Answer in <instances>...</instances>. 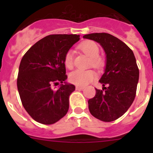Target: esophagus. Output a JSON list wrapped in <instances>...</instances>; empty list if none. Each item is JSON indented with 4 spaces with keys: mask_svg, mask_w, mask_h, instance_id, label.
Wrapping results in <instances>:
<instances>
[{
    "mask_svg": "<svg viewBox=\"0 0 153 153\" xmlns=\"http://www.w3.org/2000/svg\"><path fill=\"white\" fill-rule=\"evenodd\" d=\"M76 89H84V86H76Z\"/></svg>",
    "mask_w": 153,
    "mask_h": 153,
    "instance_id": "obj_1",
    "label": "esophagus"
}]
</instances>
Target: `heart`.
<instances>
[{
    "label": "heart",
    "mask_w": 153,
    "mask_h": 153,
    "mask_svg": "<svg viewBox=\"0 0 153 153\" xmlns=\"http://www.w3.org/2000/svg\"><path fill=\"white\" fill-rule=\"evenodd\" d=\"M83 52L91 58L92 67L99 69L104 64V60L99 56V47L98 44L92 41H85L79 46ZM64 64L68 69H72L73 67V52L72 50L67 51L64 56ZM95 78V73L92 70H81L76 69L69 75V80L76 85L84 86L92 81Z\"/></svg>",
    "instance_id": "b5f03b06"
}]
</instances>
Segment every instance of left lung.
Instances as JSON below:
<instances>
[{
  "instance_id": "1",
  "label": "left lung",
  "mask_w": 153,
  "mask_h": 153,
  "mask_svg": "<svg viewBox=\"0 0 153 153\" xmlns=\"http://www.w3.org/2000/svg\"><path fill=\"white\" fill-rule=\"evenodd\" d=\"M100 44L105 52L106 67L95 89L94 98L88 101L90 113L105 122L118 119L132 105L139 78V70L133 52L126 44L108 33H92L83 36Z\"/></svg>"
}]
</instances>
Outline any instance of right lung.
I'll use <instances>...</instances> for the list:
<instances>
[{
	"label": "right lung",
	"instance_id": "obj_1",
	"mask_svg": "<svg viewBox=\"0 0 153 153\" xmlns=\"http://www.w3.org/2000/svg\"><path fill=\"white\" fill-rule=\"evenodd\" d=\"M79 35H50L35 43L24 55L17 86L24 109L37 122L52 124L67 113L69 97L75 89L66 82L64 56ZM62 84L57 90L52 84Z\"/></svg>",
	"mask_w": 153,
	"mask_h": 153
}]
</instances>
